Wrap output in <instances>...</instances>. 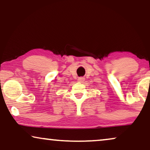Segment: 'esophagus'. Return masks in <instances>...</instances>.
<instances>
[{
  "label": "esophagus",
  "mask_w": 150,
  "mask_h": 150,
  "mask_svg": "<svg viewBox=\"0 0 150 150\" xmlns=\"http://www.w3.org/2000/svg\"><path fill=\"white\" fill-rule=\"evenodd\" d=\"M84 78L83 77H79V79H78V81H79V82H82V81H84Z\"/></svg>",
  "instance_id": "obj_1"
}]
</instances>
